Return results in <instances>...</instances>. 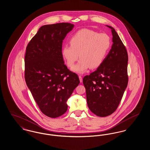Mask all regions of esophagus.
Wrapping results in <instances>:
<instances>
[{"label": "esophagus", "mask_w": 150, "mask_h": 150, "mask_svg": "<svg viewBox=\"0 0 150 150\" xmlns=\"http://www.w3.org/2000/svg\"><path fill=\"white\" fill-rule=\"evenodd\" d=\"M79 79H80V81L81 83L82 81H83V78H82V77H81V76H80V75H79Z\"/></svg>", "instance_id": "1"}]
</instances>
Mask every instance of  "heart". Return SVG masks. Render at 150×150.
<instances>
[{"instance_id":"heart-1","label":"heart","mask_w":150,"mask_h":150,"mask_svg":"<svg viewBox=\"0 0 150 150\" xmlns=\"http://www.w3.org/2000/svg\"><path fill=\"white\" fill-rule=\"evenodd\" d=\"M69 45H64L62 54L67 65L73 68V71L78 74L86 72L91 67H100L107 56L111 47V40L105 33H98L88 29H83L76 32L69 40Z\"/></svg>"}]
</instances>
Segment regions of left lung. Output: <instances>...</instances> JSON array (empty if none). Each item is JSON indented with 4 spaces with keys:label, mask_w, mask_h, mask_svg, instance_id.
<instances>
[{
    "label": "left lung",
    "mask_w": 150,
    "mask_h": 150,
    "mask_svg": "<svg viewBox=\"0 0 150 150\" xmlns=\"http://www.w3.org/2000/svg\"><path fill=\"white\" fill-rule=\"evenodd\" d=\"M113 44L102 64L83 80L87 104L93 114L105 117L119 106L128 83L127 50L111 27Z\"/></svg>",
    "instance_id": "1"
}]
</instances>
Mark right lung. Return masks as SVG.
<instances>
[{
	"label": "right lung",
	"instance_id": "right-lung-1",
	"mask_svg": "<svg viewBox=\"0 0 150 150\" xmlns=\"http://www.w3.org/2000/svg\"><path fill=\"white\" fill-rule=\"evenodd\" d=\"M74 25H46L29 42L25 56V79L36 103L44 114L58 117L66 112V102L80 80L64 64L63 40Z\"/></svg>",
	"mask_w": 150,
	"mask_h": 150
}]
</instances>
